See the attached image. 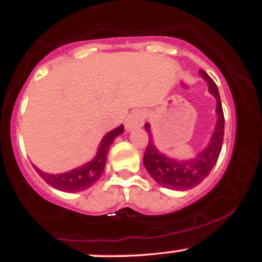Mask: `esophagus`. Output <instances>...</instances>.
<instances>
[{
	"label": "esophagus",
	"mask_w": 262,
	"mask_h": 262,
	"mask_svg": "<svg viewBox=\"0 0 262 262\" xmlns=\"http://www.w3.org/2000/svg\"><path fill=\"white\" fill-rule=\"evenodd\" d=\"M146 118V114L144 110H134L129 113V116L125 118L124 127L127 130H132V129L140 128L144 124Z\"/></svg>",
	"instance_id": "34e87169"
}]
</instances>
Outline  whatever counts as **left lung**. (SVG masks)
<instances>
[{"label":"left lung","mask_w":262,"mask_h":262,"mask_svg":"<svg viewBox=\"0 0 262 262\" xmlns=\"http://www.w3.org/2000/svg\"><path fill=\"white\" fill-rule=\"evenodd\" d=\"M200 75L202 79L207 81L209 92L217 100V107H215L217 124H215L209 143L202 151L198 152L194 158L186 159V160H179V159L162 154L154 145L150 124L149 123L145 124V130L149 134V143L143 159L144 166L149 175L162 187L177 189V191H185V189L196 187L209 175L221 154L224 137V114L221 96H219L217 85L208 76V74L200 70Z\"/></svg>","instance_id":"left-lung-1"}]
</instances>
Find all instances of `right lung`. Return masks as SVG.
<instances>
[{
    "label": "right lung",
    "instance_id": "add662e5",
    "mask_svg": "<svg viewBox=\"0 0 262 262\" xmlns=\"http://www.w3.org/2000/svg\"><path fill=\"white\" fill-rule=\"evenodd\" d=\"M124 127L119 125V127L114 128L113 130L108 132V133L102 138L98 150L96 152L95 158L91 161L86 162L82 166L76 167L70 171H66L62 173H48L44 171L39 170L37 166L33 165L35 171L39 173V176L44 180L52 187L60 189L64 192H80L83 189L90 188L93 183H96L100 179L102 172H103L104 166H106V160L108 151H110L111 145L118 135L123 134Z\"/></svg>",
    "mask_w": 262,
    "mask_h": 262
}]
</instances>
